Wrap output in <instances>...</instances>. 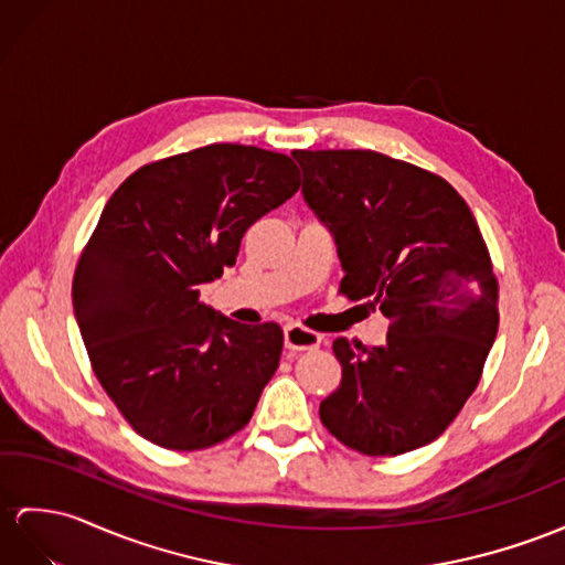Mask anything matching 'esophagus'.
Masks as SVG:
<instances>
[{
    "mask_svg": "<svg viewBox=\"0 0 565 565\" xmlns=\"http://www.w3.org/2000/svg\"><path fill=\"white\" fill-rule=\"evenodd\" d=\"M321 345V335L313 333V330L290 323L285 326V348L292 352H305V350H316Z\"/></svg>",
    "mask_w": 565,
    "mask_h": 565,
    "instance_id": "obj_1",
    "label": "esophagus"
}]
</instances>
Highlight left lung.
I'll use <instances>...</instances> for the list:
<instances>
[{"label": "left lung", "instance_id": "left-lung-1", "mask_svg": "<svg viewBox=\"0 0 565 565\" xmlns=\"http://www.w3.org/2000/svg\"><path fill=\"white\" fill-rule=\"evenodd\" d=\"M292 158L338 246L340 292L391 319L379 348L333 340L342 381L321 422L374 458L431 444L477 388L499 333V282L477 220L446 179L374 150Z\"/></svg>", "mask_w": 565, "mask_h": 565}]
</instances>
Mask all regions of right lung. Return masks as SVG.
Masks as SVG:
<instances>
[{
    "mask_svg": "<svg viewBox=\"0 0 565 565\" xmlns=\"http://www.w3.org/2000/svg\"><path fill=\"white\" fill-rule=\"evenodd\" d=\"M297 189L287 156L211 143L146 164L107 201L78 258L74 313L100 386L150 444L203 450L249 424L282 330L227 319L199 287Z\"/></svg>",
    "mask_w": 565,
    "mask_h": 565,
    "instance_id": "right-lung-1",
    "label": "right lung"
}]
</instances>
